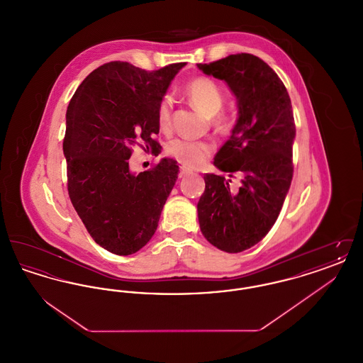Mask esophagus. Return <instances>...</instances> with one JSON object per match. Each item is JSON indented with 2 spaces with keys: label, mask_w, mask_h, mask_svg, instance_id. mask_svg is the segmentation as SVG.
I'll use <instances>...</instances> for the list:
<instances>
[{
  "label": "esophagus",
  "mask_w": 363,
  "mask_h": 363,
  "mask_svg": "<svg viewBox=\"0 0 363 363\" xmlns=\"http://www.w3.org/2000/svg\"><path fill=\"white\" fill-rule=\"evenodd\" d=\"M189 173L190 172L186 167H181V169H179V178H184L185 175H188Z\"/></svg>",
  "instance_id": "34e87169"
}]
</instances>
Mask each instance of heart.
Listing matches in <instances>:
<instances>
[{"instance_id":"1","label":"heart","mask_w":363,"mask_h":363,"mask_svg":"<svg viewBox=\"0 0 363 363\" xmlns=\"http://www.w3.org/2000/svg\"><path fill=\"white\" fill-rule=\"evenodd\" d=\"M185 94L190 104L196 108L203 111L208 117H212V123L219 132L225 133L231 129V121L223 114H218L223 107L225 96L222 89L213 80L208 77H196L185 86ZM172 98H162L156 108V122L160 130L167 132L172 128ZM212 151L213 147L207 141L175 138L166 145V152L188 167L201 166Z\"/></svg>"}]
</instances>
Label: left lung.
I'll list each match as a JSON object with an SVG mask.
<instances>
[{"mask_svg": "<svg viewBox=\"0 0 363 363\" xmlns=\"http://www.w3.org/2000/svg\"><path fill=\"white\" fill-rule=\"evenodd\" d=\"M197 68L223 80L237 99V122L213 164L228 177L242 175L240 189L223 175H204L199 223L211 245L240 253L268 234L290 189L293 106L275 70L253 54H231Z\"/></svg>", "mask_w": 363, "mask_h": 363, "instance_id": "left-lung-1", "label": "left lung"}]
</instances>
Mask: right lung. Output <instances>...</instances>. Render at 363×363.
<instances>
[{"mask_svg": "<svg viewBox=\"0 0 363 363\" xmlns=\"http://www.w3.org/2000/svg\"><path fill=\"white\" fill-rule=\"evenodd\" d=\"M185 65L147 72L108 62L70 99L64 138L70 201L94 241L114 255H133L150 242L178 178L174 159L136 174L129 157L140 140L148 151L159 150L156 108Z\"/></svg>", "mask_w": 363, "mask_h": 363, "instance_id": "right-lung-1", "label": "right lung"}]
</instances>
